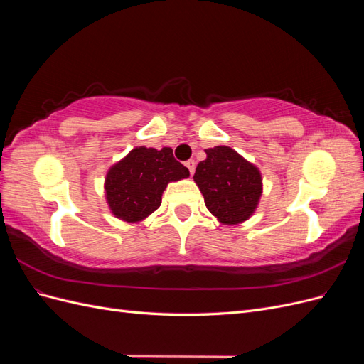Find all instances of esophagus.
I'll use <instances>...</instances> for the list:
<instances>
[{
  "label": "esophagus",
  "mask_w": 364,
  "mask_h": 364,
  "mask_svg": "<svg viewBox=\"0 0 364 364\" xmlns=\"http://www.w3.org/2000/svg\"><path fill=\"white\" fill-rule=\"evenodd\" d=\"M185 165H186V168L190 170V174L193 176V174H194V170H196V162H194L193 159H190V161L185 162Z\"/></svg>",
  "instance_id": "34e87169"
}]
</instances>
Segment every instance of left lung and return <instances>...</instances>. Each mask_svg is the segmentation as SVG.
Instances as JSON below:
<instances>
[{
	"mask_svg": "<svg viewBox=\"0 0 364 364\" xmlns=\"http://www.w3.org/2000/svg\"><path fill=\"white\" fill-rule=\"evenodd\" d=\"M194 182L205 205L222 225L243 223L255 213L262 193L259 170L228 146L206 149Z\"/></svg>",
	"mask_w": 364,
	"mask_h": 364,
	"instance_id": "obj_1",
	"label": "left lung"
}]
</instances>
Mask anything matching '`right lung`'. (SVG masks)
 Wrapping results in <instances>:
<instances>
[{
	"mask_svg": "<svg viewBox=\"0 0 364 364\" xmlns=\"http://www.w3.org/2000/svg\"><path fill=\"white\" fill-rule=\"evenodd\" d=\"M188 176V168L174 159L170 147L156 150L141 146L109 168L106 202L117 218L138 223L161 206L162 193L170 182Z\"/></svg>",
	"mask_w": 364,
	"mask_h": 364,
	"instance_id": "1",
	"label": "right lung"
}]
</instances>
